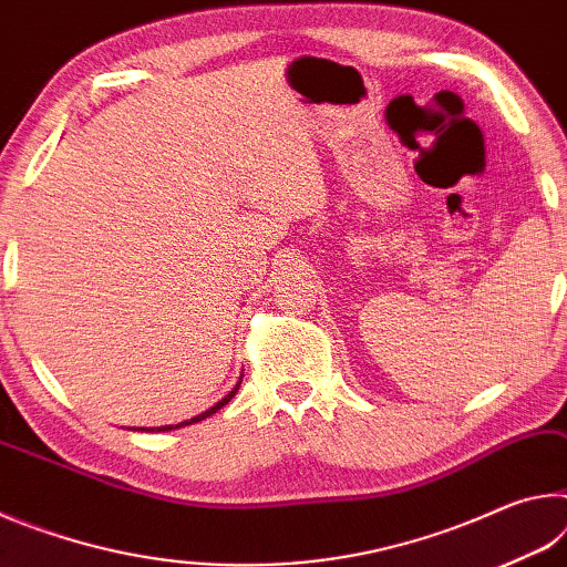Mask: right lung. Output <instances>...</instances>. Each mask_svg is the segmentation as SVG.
I'll return each mask as SVG.
<instances>
[{"mask_svg": "<svg viewBox=\"0 0 567 567\" xmlns=\"http://www.w3.org/2000/svg\"><path fill=\"white\" fill-rule=\"evenodd\" d=\"M239 382H243V378H239ZM239 382H237V385H235L233 390L227 392V395H225L223 400L215 402L213 408L205 410V412H199V415H195V417H189V420H185V422H177V425H162V427H137V430H152V433H155V430H157V433H165V430H177V427H185V425H192V422H199V420H205V417H209V415H215V412H217L219 408H225L227 402L235 398V392L239 390Z\"/></svg>", "mask_w": 567, "mask_h": 567, "instance_id": "1", "label": "right lung"}]
</instances>
